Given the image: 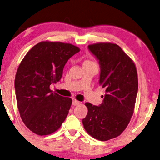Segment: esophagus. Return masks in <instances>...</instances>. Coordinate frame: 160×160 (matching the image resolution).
I'll list each match as a JSON object with an SVG mask.
<instances>
[{"mask_svg":"<svg viewBox=\"0 0 160 160\" xmlns=\"http://www.w3.org/2000/svg\"><path fill=\"white\" fill-rule=\"evenodd\" d=\"M72 104H73V105L76 106V105H79V104H80V102H79V101H78V100H76V99H73Z\"/></svg>","mask_w":160,"mask_h":160,"instance_id":"obj_1","label":"esophagus"}]
</instances>
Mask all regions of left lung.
<instances>
[{"instance_id":"8db88e82","label":"left lung","mask_w":160,"mask_h":160,"mask_svg":"<svg viewBox=\"0 0 160 160\" xmlns=\"http://www.w3.org/2000/svg\"><path fill=\"white\" fill-rule=\"evenodd\" d=\"M88 49L99 61V84L105 89L99 106L87 102L88 113L82 120L90 136L108 141L122 133L130 122L138 92L135 64L116 44L97 43Z\"/></svg>"}]
</instances>
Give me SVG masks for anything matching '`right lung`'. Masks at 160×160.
Wrapping results in <instances>:
<instances>
[{
  "label": "right lung",
  "instance_id": "add662e5",
  "mask_svg": "<svg viewBox=\"0 0 160 160\" xmlns=\"http://www.w3.org/2000/svg\"><path fill=\"white\" fill-rule=\"evenodd\" d=\"M80 51L69 43L41 42L27 53L15 77V92L20 116L26 126L40 136L61 126L72 99L50 89L61 80L68 59Z\"/></svg>",
  "mask_w": 160,
  "mask_h": 160
}]
</instances>
